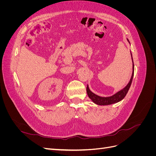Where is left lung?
Wrapping results in <instances>:
<instances>
[{"mask_svg": "<svg viewBox=\"0 0 156 156\" xmlns=\"http://www.w3.org/2000/svg\"><path fill=\"white\" fill-rule=\"evenodd\" d=\"M127 40L128 41L129 43L130 44V42L128 39H127ZM131 52V51H130ZM131 60H132V62H133V72H132V75H131V77L130 79V81L128 83V84L119 92H116L114 95H112L109 97H101L98 95H96V94H94L90 90L89 88L88 84L87 85V94L89 97V98L95 103L96 105H111V104H114V103H116L118 102H119L122 101L123 99L125 98L126 96V94L128 92L129 89L131 87V84L132 83V80H133V75H134V64H133V57H132V54L131 53Z\"/></svg>", "mask_w": 156, "mask_h": 156, "instance_id": "8db88e82", "label": "left lung"}]
</instances>
